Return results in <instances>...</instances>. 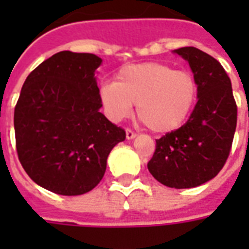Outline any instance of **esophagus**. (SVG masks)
Returning a JSON list of instances; mask_svg holds the SVG:
<instances>
[{
  "label": "esophagus",
  "mask_w": 249,
  "mask_h": 249,
  "mask_svg": "<svg viewBox=\"0 0 249 249\" xmlns=\"http://www.w3.org/2000/svg\"><path fill=\"white\" fill-rule=\"evenodd\" d=\"M125 133H126V139H128V140H132V139H135L136 136H137L133 130H130V129L125 130Z\"/></svg>",
  "instance_id": "esophagus-1"
}]
</instances>
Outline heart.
I'll list each match as a JSON object with an SVG mask.
<instances>
[{
	"instance_id": "obj_1",
	"label": "heart",
	"mask_w": 249,
	"mask_h": 249,
	"mask_svg": "<svg viewBox=\"0 0 249 249\" xmlns=\"http://www.w3.org/2000/svg\"><path fill=\"white\" fill-rule=\"evenodd\" d=\"M198 85L191 71H175L161 62H144L123 68L116 81L104 84L100 100L113 121L128 117L137 104V114L156 133L180 128L192 113Z\"/></svg>"
}]
</instances>
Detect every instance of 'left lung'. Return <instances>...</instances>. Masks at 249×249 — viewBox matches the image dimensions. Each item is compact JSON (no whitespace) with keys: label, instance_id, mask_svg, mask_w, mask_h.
Wrapping results in <instances>:
<instances>
[{"label":"left lung","instance_id":"1","mask_svg":"<svg viewBox=\"0 0 249 249\" xmlns=\"http://www.w3.org/2000/svg\"><path fill=\"white\" fill-rule=\"evenodd\" d=\"M187 60L198 85L196 107L183 126L156 140L148 169L169 188H195L224 167L237 123L231 80L217 60L193 46L173 51Z\"/></svg>","mask_w":249,"mask_h":249}]
</instances>
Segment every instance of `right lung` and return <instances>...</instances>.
Segmentation results:
<instances>
[{
    "label": "right lung",
    "instance_id": "obj_1",
    "mask_svg": "<svg viewBox=\"0 0 249 249\" xmlns=\"http://www.w3.org/2000/svg\"><path fill=\"white\" fill-rule=\"evenodd\" d=\"M92 53L64 51L26 77L14 108L16 148L29 178L51 192L77 196L92 191L125 130L101 112Z\"/></svg>",
    "mask_w": 249,
    "mask_h": 249
}]
</instances>
